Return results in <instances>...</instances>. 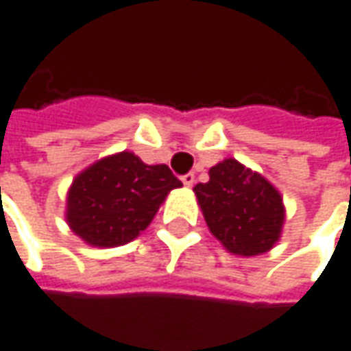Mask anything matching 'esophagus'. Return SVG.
Listing matches in <instances>:
<instances>
[{"label":"esophagus","instance_id":"1","mask_svg":"<svg viewBox=\"0 0 351 351\" xmlns=\"http://www.w3.org/2000/svg\"><path fill=\"white\" fill-rule=\"evenodd\" d=\"M182 182H184V186H188V188H192L195 182V176L192 175V173H188V175L182 176Z\"/></svg>","mask_w":351,"mask_h":351}]
</instances>
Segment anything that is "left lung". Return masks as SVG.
Returning a JSON list of instances; mask_svg holds the SVG:
<instances>
[{
  "instance_id": "1",
  "label": "left lung",
  "mask_w": 351,
  "mask_h": 351,
  "mask_svg": "<svg viewBox=\"0 0 351 351\" xmlns=\"http://www.w3.org/2000/svg\"><path fill=\"white\" fill-rule=\"evenodd\" d=\"M206 223L234 256L269 252L280 240L285 204L275 186L236 159L209 169V180L194 186Z\"/></svg>"
}]
</instances>
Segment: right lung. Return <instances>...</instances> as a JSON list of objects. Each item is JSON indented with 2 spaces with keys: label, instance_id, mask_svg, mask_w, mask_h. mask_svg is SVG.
<instances>
[{
  "label": "right lung",
  "instance_id": "obj_1",
  "mask_svg": "<svg viewBox=\"0 0 351 351\" xmlns=\"http://www.w3.org/2000/svg\"><path fill=\"white\" fill-rule=\"evenodd\" d=\"M182 182L167 165H145L132 152L107 156L76 175L66 194V223L86 244L132 242Z\"/></svg>",
  "mask_w": 351,
  "mask_h": 351
}]
</instances>
